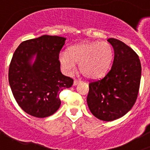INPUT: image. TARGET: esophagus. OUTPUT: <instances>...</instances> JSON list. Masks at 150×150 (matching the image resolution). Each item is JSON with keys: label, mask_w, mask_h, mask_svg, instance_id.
<instances>
[{"label": "esophagus", "mask_w": 150, "mask_h": 150, "mask_svg": "<svg viewBox=\"0 0 150 150\" xmlns=\"http://www.w3.org/2000/svg\"><path fill=\"white\" fill-rule=\"evenodd\" d=\"M79 82H80V80H78V79H75V80H74V86H76V85H77L78 83H79Z\"/></svg>", "instance_id": "obj_1"}]
</instances>
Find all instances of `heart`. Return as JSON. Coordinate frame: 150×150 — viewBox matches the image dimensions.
Returning <instances> with one entry per match:
<instances>
[{
  "instance_id": "b5f03b06",
  "label": "heart",
  "mask_w": 150,
  "mask_h": 150,
  "mask_svg": "<svg viewBox=\"0 0 150 150\" xmlns=\"http://www.w3.org/2000/svg\"><path fill=\"white\" fill-rule=\"evenodd\" d=\"M113 59V48L107 41L79 43L62 52L59 62L64 72L71 74L79 63V71L89 79H99L109 70Z\"/></svg>"
}]
</instances>
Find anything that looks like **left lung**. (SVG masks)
Returning a JSON list of instances; mask_svg holds the SVG:
<instances>
[{"mask_svg":"<svg viewBox=\"0 0 150 150\" xmlns=\"http://www.w3.org/2000/svg\"><path fill=\"white\" fill-rule=\"evenodd\" d=\"M107 41L114 50L110 71L99 80L88 84L87 104L96 118L113 121L125 115L137 100L141 77V64L131 47L115 38Z\"/></svg>","mask_w":150,"mask_h":150,"instance_id":"1","label":"left lung"}]
</instances>
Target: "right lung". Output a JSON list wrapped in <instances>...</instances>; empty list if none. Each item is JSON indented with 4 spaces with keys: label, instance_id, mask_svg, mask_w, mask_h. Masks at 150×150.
Wrapping results in <instances>:
<instances>
[{
    "label": "right lung",
    "instance_id": "add662e5",
    "mask_svg": "<svg viewBox=\"0 0 150 150\" xmlns=\"http://www.w3.org/2000/svg\"><path fill=\"white\" fill-rule=\"evenodd\" d=\"M66 38L43 35L23 41L13 54L9 67V83L18 106L28 114L44 118L61 105L59 94L74 83L60 71L59 53ZM36 55L33 65L30 61Z\"/></svg>",
    "mask_w": 150,
    "mask_h": 150
}]
</instances>
